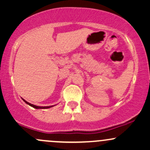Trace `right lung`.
Listing matches in <instances>:
<instances>
[{"mask_svg": "<svg viewBox=\"0 0 150 150\" xmlns=\"http://www.w3.org/2000/svg\"><path fill=\"white\" fill-rule=\"evenodd\" d=\"M22 100L25 101V102L27 104L30 105V106H32V107H33V108H37V109H38V108H42V109H43V108H51V107H52V106H35V105L32 104H30V103L27 102V101H25V99H22Z\"/></svg>", "mask_w": 150, "mask_h": 150, "instance_id": "obj_1", "label": "right lung"}]
</instances>
